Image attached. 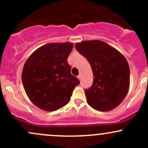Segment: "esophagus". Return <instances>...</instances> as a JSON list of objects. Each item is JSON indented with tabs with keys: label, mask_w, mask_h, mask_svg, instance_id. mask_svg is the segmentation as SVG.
Here are the masks:
<instances>
[{
	"label": "esophagus",
	"mask_w": 148,
	"mask_h": 148,
	"mask_svg": "<svg viewBox=\"0 0 148 148\" xmlns=\"http://www.w3.org/2000/svg\"><path fill=\"white\" fill-rule=\"evenodd\" d=\"M78 79H79V80H81V79H82V75H81V74H79V76H78Z\"/></svg>",
	"instance_id": "obj_1"
}]
</instances>
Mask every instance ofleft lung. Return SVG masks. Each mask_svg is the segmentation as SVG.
<instances>
[{"label": "left lung", "mask_w": 148, "mask_h": 148, "mask_svg": "<svg viewBox=\"0 0 148 148\" xmlns=\"http://www.w3.org/2000/svg\"><path fill=\"white\" fill-rule=\"evenodd\" d=\"M75 46L88 61L94 77L91 86L85 90L88 104L103 112L116 108L129 88L130 69L126 58L100 40L83 41Z\"/></svg>", "instance_id": "obj_1"}]
</instances>
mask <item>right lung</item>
Segmentation results:
<instances>
[{
    "mask_svg": "<svg viewBox=\"0 0 148 148\" xmlns=\"http://www.w3.org/2000/svg\"><path fill=\"white\" fill-rule=\"evenodd\" d=\"M72 49L71 43H48L32 53L24 64V88L38 108L56 111L70 100L74 88L80 84L66 61Z\"/></svg>",
    "mask_w": 148,
    "mask_h": 148,
    "instance_id": "obj_1",
    "label": "right lung"
}]
</instances>
